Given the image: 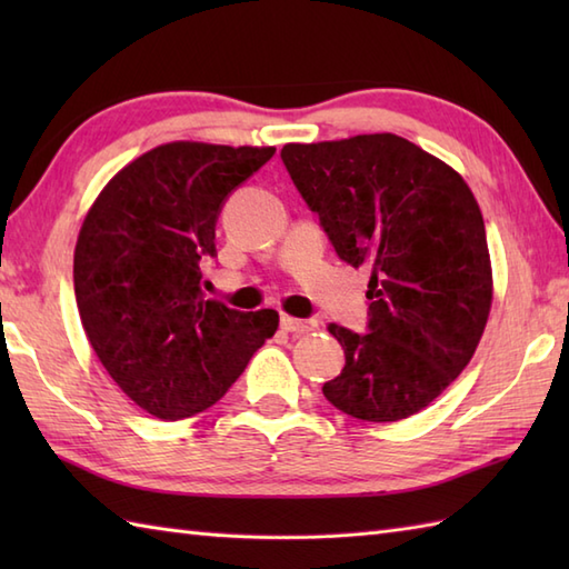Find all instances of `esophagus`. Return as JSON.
Segmentation results:
<instances>
[{
    "instance_id": "34e87169",
    "label": "esophagus",
    "mask_w": 569,
    "mask_h": 569,
    "mask_svg": "<svg viewBox=\"0 0 569 569\" xmlns=\"http://www.w3.org/2000/svg\"><path fill=\"white\" fill-rule=\"evenodd\" d=\"M320 322L316 318H291V316H281V330L283 332H291V335H308L312 330H318Z\"/></svg>"
}]
</instances>
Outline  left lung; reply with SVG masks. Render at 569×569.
Returning <instances> with one entry per match:
<instances>
[{"instance_id":"left-lung-1","label":"left lung","mask_w":569,"mask_h":569,"mask_svg":"<svg viewBox=\"0 0 569 569\" xmlns=\"http://www.w3.org/2000/svg\"><path fill=\"white\" fill-rule=\"evenodd\" d=\"M281 161L337 257L367 266V332L330 325L345 369L322 386L342 413L393 422L432 403L491 308L485 220L457 171L396 134L286 143Z\"/></svg>"}]
</instances>
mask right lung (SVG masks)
Masks as SVG:
<instances>
[{"label":"right lung","instance_id":"add662e5","mask_svg":"<svg viewBox=\"0 0 569 569\" xmlns=\"http://www.w3.org/2000/svg\"><path fill=\"white\" fill-rule=\"evenodd\" d=\"M273 153L163 143L122 168L84 217L72 261L84 335L119 389L156 418L214 406L278 328L276 310H232L200 288L227 198Z\"/></svg>","mask_w":569,"mask_h":569}]
</instances>
